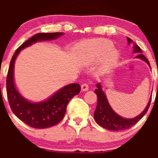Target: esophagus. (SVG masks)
<instances>
[{
    "label": "esophagus",
    "mask_w": 158,
    "mask_h": 158,
    "mask_svg": "<svg viewBox=\"0 0 158 158\" xmlns=\"http://www.w3.org/2000/svg\"><path fill=\"white\" fill-rule=\"evenodd\" d=\"M88 88H89V87H88V84H86V83H84V84L81 85V90L82 91H87V90H88Z\"/></svg>",
    "instance_id": "34e87169"
}]
</instances>
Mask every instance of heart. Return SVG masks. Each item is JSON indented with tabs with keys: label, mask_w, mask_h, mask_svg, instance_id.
Returning <instances> with one entry per match:
<instances>
[{
	"label": "heart",
	"mask_w": 158,
	"mask_h": 158,
	"mask_svg": "<svg viewBox=\"0 0 158 158\" xmlns=\"http://www.w3.org/2000/svg\"><path fill=\"white\" fill-rule=\"evenodd\" d=\"M113 48V44L108 40L94 41L85 48L82 53V60L86 64H93L106 56L102 68H109L117 63L119 56V52Z\"/></svg>",
	"instance_id": "1"
}]
</instances>
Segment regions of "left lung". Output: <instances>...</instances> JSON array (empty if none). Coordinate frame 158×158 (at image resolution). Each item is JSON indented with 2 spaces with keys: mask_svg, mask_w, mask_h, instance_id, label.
I'll return each mask as SVG.
<instances>
[{
  "mask_svg": "<svg viewBox=\"0 0 158 158\" xmlns=\"http://www.w3.org/2000/svg\"><path fill=\"white\" fill-rule=\"evenodd\" d=\"M127 41H128V45L133 44L134 53L138 54L135 58L144 61L148 65V67L151 68L149 61L143 55L142 50L138 45L135 44L133 42V41L128 37H127ZM94 92L97 95V106L94 114V119L102 128L110 130V131H123V130L128 129V128L135 126L136 123L146 114L148 108H149L152 99L151 96L147 106L143 110V111H142V113L139 114L137 117H133V118L128 119L121 117L118 114L116 113L113 110V108L110 107L108 99H107L106 93L102 90V86L100 82L97 83V89L94 90Z\"/></svg>",
  "mask_w": 158,
  "mask_h": 158,
  "instance_id": "8db88e82",
  "label": "left lung"
}]
</instances>
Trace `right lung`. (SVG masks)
Wrapping results in <instances>:
<instances>
[{
  "mask_svg": "<svg viewBox=\"0 0 158 158\" xmlns=\"http://www.w3.org/2000/svg\"><path fill=\"white\" fill-rule=\"evenodd\" d=\"M63 35L64 32L35 34L16 50L11 59L6 78V93L10 108L18 118L32 128H46L58 124L64 117L69 101L79 94L81 87L77 83L67 85L44 100L31 102L21 95L15 85V60L23 49L37 42L57 39Z\"/></svg>",
  "mask_w": 158,
  "mask_h": 158,
  "instance_id": "1",
  "label": "right lung"
}]
</instances>
